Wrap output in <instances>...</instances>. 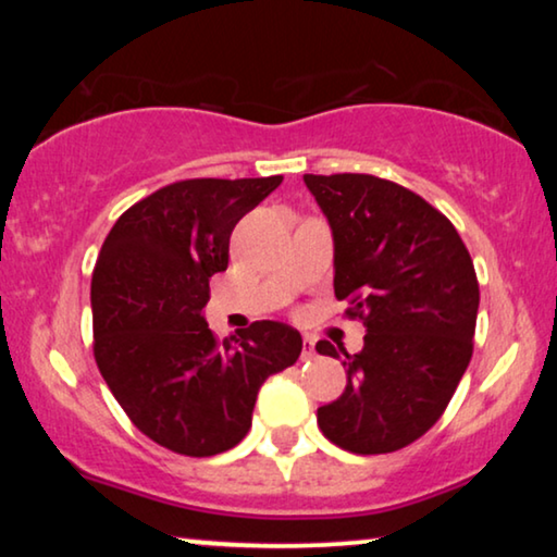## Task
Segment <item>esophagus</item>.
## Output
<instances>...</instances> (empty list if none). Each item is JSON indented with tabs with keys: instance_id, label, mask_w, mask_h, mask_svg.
<instances>
[{
	"instance_id": "esophagus-1",
	"label": "esophagus",
	"mask_w": 557,
	"mask_h": 557,
	"mask_svg": "<svg viewBox=\"0 0 557 557\" xmlns=\"http://www.w3.org/2000/svg\"><path fill=\"white\" fill-rule=\"evenodd\" d=\"M314 357H317L314 339L304 337V339H301V360H314Z\"/></svg>"
}]
</instances>
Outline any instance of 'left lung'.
<instances>
[{
    "instance_id": "obj_1",
    "label": "left lung",
    "mask_w": 557,
    "mask_h": 557,
    "mask_svg": "<svg viewBox=\"0 0 557 557\" xmlns=\"http://www.w3.org/2000/svg\"><path fill=\"white\" fill-rule=\"evenodd\" d=\"M330 220L334 296L362 319L364 347L345 355V393L319 429L352 454H391L444 416L474 352L479 284L461 235L421 195L372 174H304Z\"/></svg>"
}]
</instances>
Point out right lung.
Masks as SVG:
<instances>
[{"label":"right lung","instance_id":"obj_1","mask_svg":"<svg viewBox=\"0 0 557 557\" xmlns=\"http://www.w3.org/2000/svg\"><path fill=\"white\" fill-rule=\"evenodd\" d=\"M281 180L174 182L132 205L98 253L96 364L136 429L174 454L202 459L240 444L265 377L301 355L288 324L263 319L218 342L202 317L233 227Z\"/></svg>","mask_w":557,"mask_h":557}]
</instances>
